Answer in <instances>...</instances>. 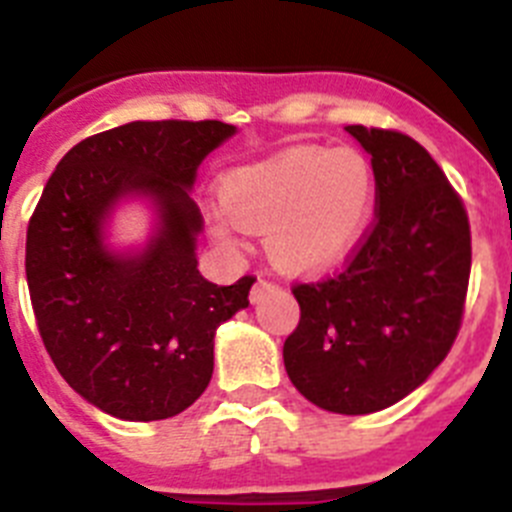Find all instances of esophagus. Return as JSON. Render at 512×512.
Here are the masks:
<instances>
[{
    "mask_svg": "<svg viewBox=\"0 0 512 512\" xmlns=\"http://www.w3.org/2000/svg\"><path fill=\"white\" fill-rule=\"evenodd\" d=\"M274 289H277V284L274 282H269V279H256V284H253V289H251V302H259V300H264L266 295H269V292H274Z\"/></svg>",
    "mask_w": 512,
    "mask_h": 512,
    "instance_id": "obj_1",
    "label": "esophagus"
}]
</instances>
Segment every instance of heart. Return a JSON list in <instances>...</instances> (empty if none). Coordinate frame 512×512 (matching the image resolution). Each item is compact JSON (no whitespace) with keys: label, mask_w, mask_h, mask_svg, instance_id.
<instances>
[{"label":"heart","mask_w":512,"mask_h":512,"mask_svg":"<svg viewBox=\"0 0 512 512\" xmlns=\"http://www.w3.org/2000/svg\"><path fill=\"white\" fill-rule=\"evenodd\" d=\"M225 212L212 233L233 243L238 225L266 233L271 259L287 269H320L359 241L377 197L369 158L359 148L297 146L225 176Z\"/></svg>","instance_id":"b5f03b06"}]
</instances>
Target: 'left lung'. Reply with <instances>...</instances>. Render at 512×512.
<instances>
[{
    "label": "left lung",
    "instance_id": "left-lung-1",
    "mask_svg": "<svg viewBox=\"0 0 512 512\" xmlns=\"http://www.w3.org/2000/svg\"><path fill=\"white\" fill-rule=\"evenodd\" d=\"M372 156L374 220L343 266L295 282L300 323L284 366L318 408L366 415L390 408L449 356L459 336L472 230L441 166L400 130L348 125Z\"/></svg>",
    "mask_w": 512,
    "mask_h": 512
}]
</instances>
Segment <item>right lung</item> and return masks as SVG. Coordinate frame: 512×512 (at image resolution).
<instances>
[{
	"instance_id": "obj_1",
	"label": "right lung",
	"mask_w": 512,
	"mask_h": 512,
	"mask_svg": "<svg viewBox=\"0 0 512 512\" xmlns=\"http://www.w3.org/2000/svg\"><path fill=\"white\" fill-rule=\"evenodd\" d=\"M235 133L220 120L128 122L58 161L27 225L25 274L43 346L69 387L120 420L187 410L212 377L217 325L248 307L256 277L230 287L197 269L202 212L187 189L202 158ZM157 197L162 228L138 257L101 246L122 193Z\"/></svg>"
}]
</instances>
